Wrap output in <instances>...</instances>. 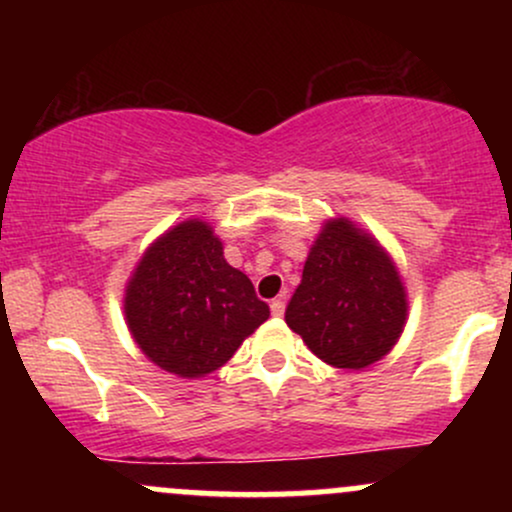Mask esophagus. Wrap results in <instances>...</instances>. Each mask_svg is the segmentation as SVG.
Masks as SVG:
<instances>
[{"label":"esophagus","mask_w":512,"mask_h":512,"mask_svg":"<svg viewBox=\"0 0 512 512\" xmlns=\"http://www.w3.org/2000/svg\"><path fill=\"white\" fill-rule=\"evenodd\" d=\"M269 308H272V315L274 317H281V315H284V310H286L284 298H274V301L269 303Z\"/></svg>","instance_id":"esophagus-1"}]
</instances>
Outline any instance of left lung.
I'll use <instances>...</instances> for the list:
<instances>
[{
  "label": "left lung",
  "mask_w": 512,
  "mask_h": 512,
  "mask_svg": "<svg viewBox=\"0 0 512 512\" xmlns=\"http://www.w3.org/2000/svg\"><path fill=\"white\" fill-rule=\"evenodd\" d=\"M407 317V286L378 238L346 216L322 223L286 325L330 366L363 370L395 349Z\"/></svg>",
  "instance_id": "left-lung-1"
}]
</instances>
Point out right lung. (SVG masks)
<instances>
[{"mask_svg":"<svg viewBox=\"0 0 512 512\" xmlns=\"http://www.w3.org/2000/svg\"><path fill=\"white\" fill-rule=\"evenodd\" d=\"M269 317L252 281L202 219L161 233L125 286V322L142 354L178 378L219 370Z\"/></svg>","mask_w":512,"mask_h":512,"instance_id":"add662e5","label":"right lung"}]
</instances>
